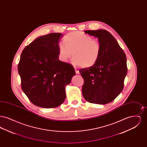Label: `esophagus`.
<instances>
[{"label":"esophagus","instance_id":"1","mask_svg":"<svg viewBox=\"0 0 147 147\" xmlns=\"http://www.w3.org/2000/svg\"><path fill=\"white\" fill-rule=\"evenodd\" d=\"M76 74H79V71L78 70H76Z\"/></svg>","mask_w":147,"mask_h":147}]
</instances>
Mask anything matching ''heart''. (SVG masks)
<instances>
[{"label": "heart", "mask_w": 147, "mask_h": 147, "mask_svg": "<svg viewBox=\"0 0 147 147\" xmlns=\"http://www.w3.org/2000/svg\"><path fill=\"white\" fill-rule=\"evenodd\" d=\"M63 45L58 46V57L62 62H67L73 56V64L83 68L93 67L100 58L101 45L98 40L80 31H73L65 35Z\"/></svg>", "instance_id": "1"}]
</instances>
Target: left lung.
<instances>
[{
	"label": "left lung",
	"mask_w": 147,
	"mask_h": 147,
	"mask_svg": "<svg viewBox=\"0 0 147 147\" xmlns=\"http://www.w3.org/2000/svg\"><path fill=\"white\" fill-rule=\"evenodd\" d=\"M84 32L98 37L101 54L93 67L79 70L84 79L82 94L90 103L106 104L113 101L123 89L127 73L126 55L107 31L86 30Z\"/></svg>",
	"instance_id": "1"
}]
</instances>
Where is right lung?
I'll return each instance as SVG.
<instances>
[{
    "label": "right lung",
    "instance_id": "add662e5",
    "mask_svg": "<svg viewBox=\"0 0 147 147\" xmlns=\"http://www.w3.org/2000/svg\"><path fill=\"white\" fill-rule=\"evenodd\" d=\"M63 35L51 33L39 37L22 51L18 69L21 89L30 101L43 108L61 105L65 86L76 74L69 63L58 59V43Z\"/></svg>",
    "mask_w": 147,
    "mask_h": 147
}]
</instances>
